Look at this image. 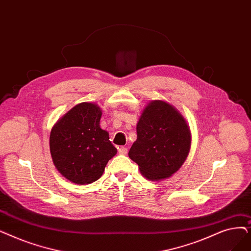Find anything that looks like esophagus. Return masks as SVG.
I'll use <instances>...</instances> for the list:
<instances>
[{
	"label": "esophagus",
	"mask_w": 251,
	"mask_h": 251,
	"mask_svg": "<svg viewBox=\"0 0 251 251\" xmlns=\"http://www.w3.org/2000/svg\"><path fill=\"white\" fill-rule=\"evenodd\" d=\"M118 151H119L120 155H126L128 150H127V148H125V147H120V148L118 149Z\"/></svg>",
	"instance_id": "34e87169"
}]
</instances>
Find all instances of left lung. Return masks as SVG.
<instances>
[{
  "instance_id": "obj_1",
  "label": "left lung",
  "mask_w": 251,
  "mask_h": 251,
  "mask_svg": "<svg viewBox=\"0 0 251 251\" xmlns=\"http://www.w3.org/2000/svg\"><path fill=\"white\" fill-rule=\"evenodd\" d=\"M137 139L129 158L150 180H161L176 173L186 161L191 148L187 121L173 105L151 101L136 125Z\"/></svg>"
}]
</instances>
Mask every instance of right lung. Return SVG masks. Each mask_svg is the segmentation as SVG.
I'll return each mask as SVG.
<instances>
[{"label":"right lung","instance_id":"add662e5","mask_svg":"<svg viewBox=\"0 0 251 251\" xmlns=\"http://www.w3.org/2000/svg\"><path fill=\"white\" fill-rule=\"evenodd\" d=\"M100 106L91 102L75 105L52 127L50 152L62 176L78 184L99 179L116 154L108 132L101 129Z\"/></svg>","mask_w":251,"mask_h":251}]
</instances>
